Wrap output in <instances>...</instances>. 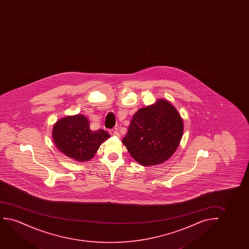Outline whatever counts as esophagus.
I'll return each instance as SVG.
<instances>
[{
    "instance_id": "esophagus-1",
    "label": "esophagus",
    "mask_w": 249,
    "mask_h": 249,
    "mask_svg": "<svg viewBox=\"0 0 249 249\" xmlns=\"http://www.w3.org/2000/svg\"><path fill=\"white\" fill-rule=\"evenodd\" d=\"M109 133L110 134V135H112V136H119V133L116 132V130H109Z\"/></svg>"
}]
</instances>
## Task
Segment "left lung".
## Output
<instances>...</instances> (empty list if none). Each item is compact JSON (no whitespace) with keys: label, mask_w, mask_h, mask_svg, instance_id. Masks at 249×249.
Instances as JSON below:
<instances>
[{"label":"left lung","mask_w":249,"mask_h":249,"mask_svg":"<svg viewBox=\"0 0 249 249\" xmlns=\"http://www.w3.org/2000/svg\"><path fill=\"white\" fill-rule=\"evenodd\" d=\"M183 132L180 114L169 101L160 99L133 115L122 142L140 165L156 166L174 155Z\"/></svg>","instance_id":"left-lung-1"}]
</instances>
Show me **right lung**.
Masks as SVG:
<instances>
[{
    "label": "right lung",
    "mask_w": 249,
    "mask_h": 249,
    "mask_svg": "<svg viewBox=\"0 0 249 249\" xmlns=\"http://www.w3.org/2000/svg\"><path fill=\"white\" fill-rule=\"evenodd\" d=\"M53 140L62 154L79 162H84L95 156L101 143L109 138L105 130L92 131L85 116H67L55 123L52 132Z\"/></svg>",
    "instance_id": "obj_1"
}]
</instances>
